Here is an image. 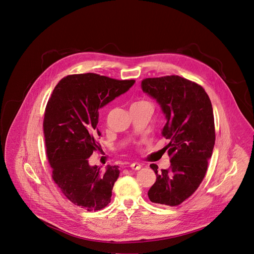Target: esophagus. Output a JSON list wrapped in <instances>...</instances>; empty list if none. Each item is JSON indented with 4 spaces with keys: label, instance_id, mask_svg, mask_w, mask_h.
<instances>
[{
    "label": "esophagus",
    "instance_id": "esophagus-1",
    "mask_svg": "<svg viewBox=\"0 0 254 254\" xmlns=\"http://www.w3.org/2000/svg\"><path fill=\"white\" fill-rule=\"evenodd\" d=\"M129 167H130V169H132V170H140L142 166H141L140 164H138V163H132V164L129 165Z\"/></svg>",
    "mask_w": 254,
    "mask_h": 254
}]
</instances>
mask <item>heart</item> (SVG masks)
I'll return each mask as SVG.
<instances>
[{
    "mask_svg": "<svg viewBox=\"0 0 254 254\" xmlns=\"http://www.w3.org/2000/svg\"><path fill=\"white\" fill-rule=\"evenodd\" d=\"M143 102V101H142ZM142 102H137V103H142Z\"/></svg>",
    "mask_w": 254,
    "mask_h": 254,
    "instance_id": "obj_1",
    "label": "heart"
}]
</instances>
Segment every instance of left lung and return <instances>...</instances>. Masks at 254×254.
<instances>
[{"label":"left lung","instance_id":"left-lung-1","mask_svg":"<svg viewBox=\"0 0 254 254\" xmlns=\"http://www.w3.org/2000/svg\"><path fill=\"white\" fill-rule=\"evenodd\" d=\"M142 90L158 103L167 123L162 135L170 141L166 146L171 157L168 170L158 172L148 190L152 203L178 206L202 183L215 144L214 115L205 89L190 80L172 75L146 78Z\"/></svg>","mask_w":254,"mask_h":254}]
</instances>
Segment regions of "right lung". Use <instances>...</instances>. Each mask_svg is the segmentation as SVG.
<instances>
[{"instance_id": "obj_1", "label": "right lung", "mask_w": 254, "mask_h": 254, "mask_svg": "<svg viewBox=\"0 0 254 254\" xmlns=\"http://www.w3.org/2000/svg\"><path fill=\"white\" fill-rule=\"evenodd\" d=\"M135 80H116L93 73L63 78L46 105L43 129L52 179L74 205L97 211L111 201L118 166L100 171L88 157L101 148L99 110L127 92Z\"/></svg>"}]
</instances>
